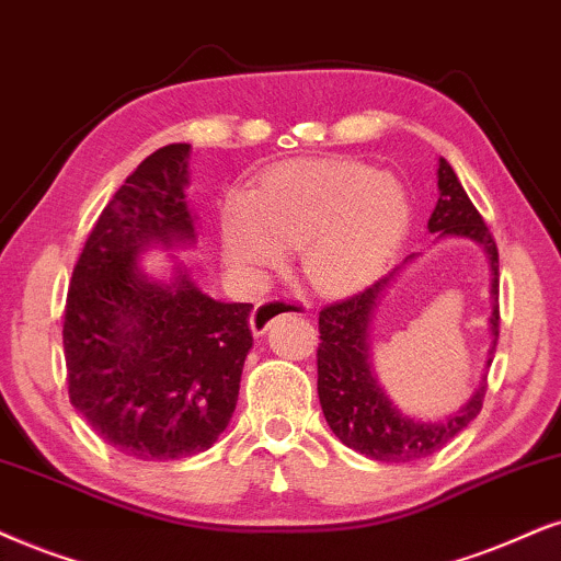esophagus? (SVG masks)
<instances>
[{"mask_svg":"<svg viewBox=\"0 0 561 561\" xmlns=\"http://www.w3.org/2000/svg\"><path fill=\"white\" fill-rule=\"evenodd\" d=\"M308 316L310 313V305L305 300H297V297H289V295H274V297H266V300H261L256 308H253L251 313V329L256 336H261L272 321H276L279 316Z\"/></svg>","mask_w":561,"mask_h":561,"instance_id":"1","label":"esophagus"}]
</instances>
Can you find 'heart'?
<instances>
[{
	"instance_id": "1",
	"label": "heart",
	"mask_w": 561,
	"mask_h": 561,
	"mask_svg": "<svg viewBox=\"0 0 561 561\" xmlns=\"http://www.w3.org/2000/svg\"><path fill=\"white\" fill-rule=\"evenodd\" d=\"M222 245L230 264L276 268L300 245L310 285L344 293L375 279L409 230V202L391 175L359 160H300L266 175L259 194L222 202Z\"/></svg>"
}]
</instances>
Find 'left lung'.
<instances>
[{
	"instance_id": "1",
	"label": "left lung",
	"mask_w": 561,
	"mask_h": 561,
	"mask_svg": "<svg viewBox=\"0 0 561 561\" xmlns=\"http://www.w3.org/2000/svg\"><path fill=\"white\" fill-rule=\"evenodd\" d=\"M439 198L432 211L427 230L439 236H460L479 243L492 261V333L494 346L500 336V253L489 232L484 217L473 207V202L460 186L458 175L453 173L448 160L439 158L437 168ZM393 276V274H391ZM391 276L354 293L344 300L323 305L318 316V399L325 422L346 448L363 453L382 463H409V460L427 458L432 453L450 443L460 430H466L477 420L484 403V382L473 399L466 403L450 420L437 424H424L403 416L388 401L370 370V321L373 308L382 287ZM492 346V350H494ZM486 365H492L489 359Z\"/></svg>"
}]
</instances>
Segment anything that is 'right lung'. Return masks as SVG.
Wrapping results in <instances>:
<instances>
[{"label":"right lung","instance_id":"1","mask_svg":"<svg viewBox=\"0 0 561 561\" xmlns=\"http://www.w3.org/2000/svg\"><path fill=\"white\" fill-rule=\"evenodd\" d=\"M191 145L141 160L90 230L64 308L69 401L105 443L139 460L204 453L228 427L251 350V302H219L186 272H139L150 243H191Z\"/></svg>","mask_w":561,"mask_h":561}]
</instances>
